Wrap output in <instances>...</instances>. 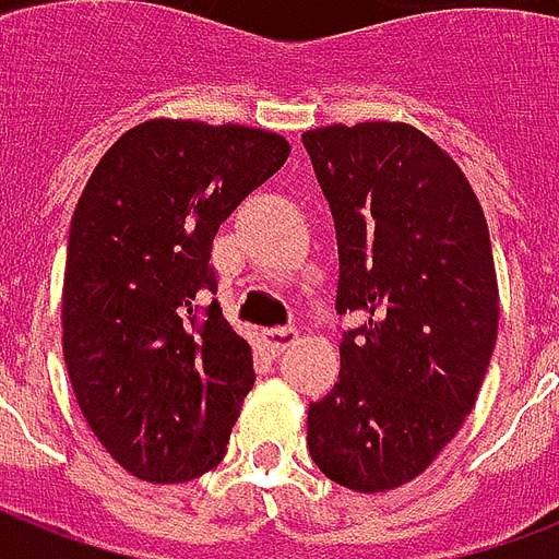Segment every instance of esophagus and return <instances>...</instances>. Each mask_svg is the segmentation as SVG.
Listing matches in <instances>:
<instances>
[{"label":"esophagus","instance_id":"obj_1","mask_svg":"<svg viewBox=\"0 0 559 559\" xmlns=\"http://www.w3.org/2000/svg\"><path fill=\"white\" fill-rule=\"evenodd\" d=\"M261 340L272 357H278V354H284L298 340V331L296 328H272V331L261 333Z\"/></svg>","mask_w":559,"mask_h":559}]
</instances>
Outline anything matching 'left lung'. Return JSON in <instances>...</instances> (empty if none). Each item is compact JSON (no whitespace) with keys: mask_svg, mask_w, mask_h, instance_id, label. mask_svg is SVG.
<instances>
[{"mask_svg":"<svg viewBox=\"0 0 559 559\" xmlns=\"http://www.w3.org/2000/svg\"><path fill=\"white\" fill-rule=\"evenodd\" d=\"M340 243V382L307 412V450L336 485L382 493L420 476L473 412L496 348L485 211L461 168L408 124L301 135Z\"/></svg>","mask_w":559,"mask_h":559,"instance_id":"8db88e82","label":"left lung"}]
</instances>
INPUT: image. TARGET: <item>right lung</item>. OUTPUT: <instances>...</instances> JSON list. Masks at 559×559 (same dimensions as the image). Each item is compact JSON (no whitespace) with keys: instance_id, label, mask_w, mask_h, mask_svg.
<instances>
[{"instance_id":"obj_1","label":"right lung","mask_w":559,"mask_h":559,"mask_svg":"<svg viewBox=\"0 0 559 559\" xmlns=\"http://www.w3.org/2000/svg\"><path fill=\"white\" fill-rule=\"evenodd\" d=\"M278 133L153 118L127 130L69 228L63 359L86 424L151 485L209 473L254 385L252 348L223 319L219 223L287 162Z\"/></svg>"}]
</instances>
